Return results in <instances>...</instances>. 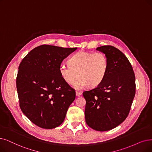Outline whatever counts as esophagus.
Wrapping results in <instances>:
<instances>
[{"mask_svg":"<svg viewBox=\"0 0 152 152\" xmlns=\"http://www.w3.org/2000/svg\"><path fill=\"white\" fill-rule=\"evenodd\" d=\"M82 95V92H78V91H76V96H79Z\"/></svg>","mask_w":152,"mask_h":152,"instance_id":"1","label":"esophagus"}]
</instances>
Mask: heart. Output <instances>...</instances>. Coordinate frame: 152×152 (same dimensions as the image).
<instances>
[{"instance_id": "heart-1", "label": "heart", "mask_w": 152, "mask_h": 152, "mask_svg": "<svg viewBox=\"0 0 152 152\" xmlns=\"http://www.w3.org/2000/svg\"><path fill=\"white\" fill-rule=\"evenodd\" d=\"M69 63H62L59 66L60 74L65 82L71 85L79 75L74 84L77 89H83L90 84L95 87L106 76L108 69V58L102 52L80 51L69 59Z\"/></svg>"}]
</instances>
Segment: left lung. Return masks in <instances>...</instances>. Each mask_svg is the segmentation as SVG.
Returning a JSON list of instances; mask_svg holds the SVG:
<instances>
[{
	"instance_id": "obj_1",
	"label": "left lung",
	"mask_w": 152,
	"mask_h": 152,
	"mask_svg": "<svg viewBox=\"0 0 152 152\" xmlns=\"http://www.w3.org/2000/svg\"><path fill=\"white\" fill-rule=\"evenodd\" d=\"M96 50L105 54L108 69L98 86L83 92L85 118L90 128L104 132L115 128L128 117L135 95V77L129 60L118 48L104 45Z\"/></svg>"
}]
</instances>
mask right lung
<instances>
[{
    "label": "right lung",
    "instance_id": "1",
    "mask_svg": "<svg viewBox=\"0 0 152 152\" xmlns=\"http://www.w3.org/2000/svg\"><path fill=\"white\" fill-rule=\"evenodd\" d=\"M77 48L42 45L19 65L16 86L20 107L40 128L52 129L61 125L75 99V90L60 75L59 66Z\"/></svg>",
    "mask_w": 152,
    "mask_h": 152
}]
</instances>
